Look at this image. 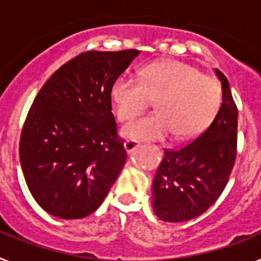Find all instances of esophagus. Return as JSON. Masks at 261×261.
<instances>
[{"label": "esophagus", "instance_id": "obj_1", "mask_svg": "<svg viewBox=\"0 0 261 261\" xmlns=\"http://www.w3.org/2000/svg\"><path fill=\"white\" fill-rule=\"evenodd\" d=\"M140 146V144L136 141H125L124 142V150L126 151V153H130V151H133L135 149H137V147Z\"/></svg>", "mask_w": 261, "mask_h": 261}]
</instances>
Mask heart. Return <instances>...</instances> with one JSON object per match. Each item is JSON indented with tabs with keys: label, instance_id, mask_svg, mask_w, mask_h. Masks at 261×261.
I'll return each instance as SVG.
<instances>
[{
	"label": "heart",
	"instance_id": "1",
	"mask_svg": "<svg viewBox=\"0 0 261 261\" xmlns=\"http://www.w3.org/2000/svg\"><path fill=\"white\" fill-rule=\"evenodd\" d=\"M111 98L116 117L128 121L155 102V114L126 124L123 137L132 141H161L174 133L192 140L211 125L222 102V90L213 77L180 61L147 65L140 81L120 75Z\"/></svg>",
	"mask_w": 261,
	"mask_h": 261
}]
</instances>
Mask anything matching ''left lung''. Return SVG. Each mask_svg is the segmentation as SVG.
<instances>
[{"instance_id":"left-lung-1","label":"left lung","mask_w":261,"mask_h":261,"mask_svg":"<svg viewBox=\"0 0 261 261\" xmlns=\"http://www.w3.org/2000/svg\"><path fill=\"white\" fill-rule=\"evenodd\" d=\"M222 103L211 125L187 146L166 150L151 186V208L166 222L190 221L208 211L226 187L237 155L238 110L227 78Z\"/></svg>"}]
</instances>
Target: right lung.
I'll return each instance as SVG.
<instances>
[{
	"label": "right lung",
	"mask_w": 261,
	"mask_h": 261,
	"mask_svg": "<svg viewBox=\"0 0 261 261\" xmlns=\"http://www.w3.org/2000/svg\"><path fill=\"white\" fill-rule=\"evenodd\" d=\"M138 55L82 53L36 95L23 125L19 161L32 197L50 216H89L119 176L126 153L111 112V89Z\"/></svg>",
	"instance_id": "obj_1"
}]
</instances>
